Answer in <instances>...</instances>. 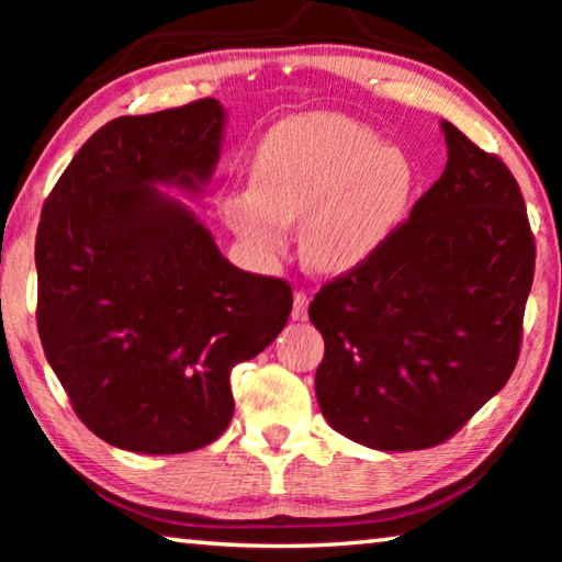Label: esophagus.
I'll use <instances>...</instances> for the list:
<instances>
[{
	"label": "esophagus",
	"mask_w": 562,
	"mask_h": 562,
	"mask_svg": "<svg viewBox=\"0 0 562 562\" xmlns=\"http://www.w3.org/2000/svg\"><path fill=\"white\" fill-rule=\"evenodd\" d=\"M307 307H310V292H307V290H294L292 319H294V322H304V319H307Z\"/></svg>",
	"instance_id": "obj_1"
}]
</instances>
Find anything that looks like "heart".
I'll list each match as a JSON object with an SVG mask.
<instances>
[{"label": "heart", "instance_id": "1", "mask_svg": "<svg viewBox=\"0 0 562 562\" xmlns=\"http://www.w3.org/2000/svg\"><path fill=\"white\" fill-rule=\"evenodd\" d=\"M414 190L402 148L337 113L274 126L250 166V188L223 195L221 215L265 262L288 255L302 217V250L322 272H347L384 245Z\"/></svg>", "mask_w": 562, "mask_h": 562}]
</instances>
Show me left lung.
<instances>
[{
    "mask_svg": "<svg viewBox=\"0 0 562 562\" xmlns=\"http://www.w3.org/2000/svg\"><path fill=\"white\" fill-rule=\"evenodd\" d=\"M441 128V178L372 258L310 304L325 337L322 414L379 451L449 441L506 386L520 355L536 272L526 201L496 154L449 121Z\"/></svg>",
    "mask_w": 562,
    "mask_h": 562,
    "instance_id": "left-lung-1",
    "label": "left lung"
}]
</instances>
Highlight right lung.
Returning <instances> with one entry per match:
<instances>
[{
    "instance_id": "right-lung-1",
    "label": "right lung",
    "mask_w": 562,
    "mask_h": 562,
    "mask_svg": "<svg viewBox=\"0 0 562 562\" xmlns=\"http://www.w3.org/2000/svg\"><path fill=\"white\" fill-rule=\"evenodd\" d=\"M225 111L201 99L101 126L36 231V327L83 426L136 453L203 449L233 418L231 372L288 325L292 288L237 270L156 183L198 190Z\"/></svg>"
}]
</instances>
